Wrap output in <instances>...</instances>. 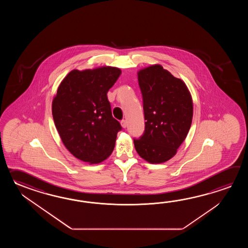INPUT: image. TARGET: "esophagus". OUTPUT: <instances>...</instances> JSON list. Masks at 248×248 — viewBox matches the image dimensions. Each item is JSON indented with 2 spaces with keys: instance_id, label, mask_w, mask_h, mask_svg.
I'll list each match as a JSON object with an SVG mask.
<instances>
[{
  "instance_id": "obj_1",
  "label": "esophagus",
  "mask_w": 248,
  "mask_h": 248,
  "mask_svg": "<svg viewBox=\"0 0 248 248\" xmlns=\"http://www.w3.org/2000/svg\"><path fill=\"white\" fill-rule=\"evenodd\" d=\"M121 125H122L123 128H126V126H127V122H126V120H122L121 122Z\"/></svg>"
}]
</instances>
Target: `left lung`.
<instances>
[{"mask_svg":"<svg viewBox=\"0 0 248 248\" xmlns=\"http://www.w3.org/2000/svg\"><path fill=\"white\" fill-rule=\"evenodd\" d=\"M142 92L145 129L134 139L137 153L149 163H163L173 158L190 130L193 104L190 91L160 64L137 73Z\"/></svg>","mask_w":248,"mask_h":248,"instance_id":"1","label":"left lung"}]
</instances>
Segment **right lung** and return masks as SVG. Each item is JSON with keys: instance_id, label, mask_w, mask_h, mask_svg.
I'll use <instances>...</instances> for the list:
<instances>
[{"instance_id": "obj_1", "label": "right lung", "mask_w": 248, "mask_h": 248, "mask_svg": "<svg viewBox=\"0 0 248 248\" xmlns=\"http://www.w3.org/2000/svg\"><path fill=\"white\" fill-rule=\"evenodd\" d=\"M121 74L112 66L75 69L53 98V120L63 145L84 162L100 163L114 149L122 126L111 115L107 92Z\"/></svg>"}]
</instances>
